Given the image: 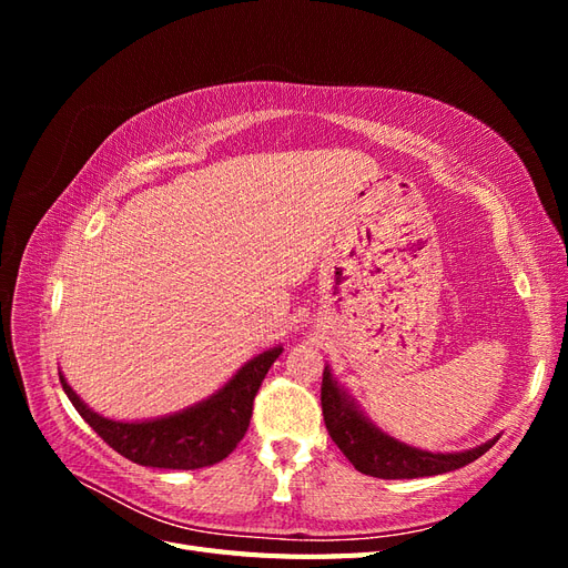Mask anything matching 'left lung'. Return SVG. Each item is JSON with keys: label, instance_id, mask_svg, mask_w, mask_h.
<instances>
[{"label": "left lung", "instance_id": "1", "mask_svg": "<svg viewBox=\"0 0 568 568\" xmlns=\"http://www.w3.org/2000/svg\"><path fill=\"white\" fill-rule=\"evenodd\" d=\"M322 415L326 432L338 445V450L351 459L357 471L376 478H419L455 471L488 453L497 440L493 438L464 453H428L412 448L365 419L351 395L334 382L329 367H324L322 374Z\"/></svg>", "mask_w": 568, "mask_h": 568}]
</instances>
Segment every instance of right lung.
Instances as JSON below:
<instances>
[{"instance_id":"add662e5","label":"right lung","mask_w":568,"mask_h":568,"mask_svg":"<svg viewBox=\"0 0 568 568\" xmlns=\"http://www.w3.org/2000/svg\"><path fill=\"white\" fill-rule=\"evenodd\" d=\"M280 353L282 346L255 355L211 398L175 412V415L149 422H115L97 415L65 384L63 374L59 376L68 400L80 412V417L115 453L134 464H142V467L201 469L225 459L244 438L253 415L255 393Z\"/></svg>"}]
</instances>
